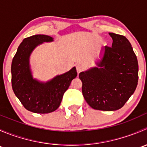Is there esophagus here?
<instances>
[{"mask_svg":"<svg viewBox=\"0 0 147 147\" xmlns=\"http://www.w3.org/2000/svg\"><path fill=\"white\" fill-rule=\"evenodd\" d=\"M76 68H77V71H78V73H80V72H81L83 70L84 67H83V65H77Z\"/></svg>","mask_w":147,"mask_h":147,"instance_id":"1","label":"esophagus"}]
</instances>
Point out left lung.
I'll list each match as a JSON object with an SVG mask.
<instances>
[{
	"mask_svg": "<svg viewBox=\"0 0 147 147\" xmlns=\"http://www.w3.org/2000/svg\"><path fill=\"white\" fill-rule=\"evenodd\" d=\"M112 47L102 48L104 54L97 67L80 73L84 100L97 110L115 111L122 107L133 94L138 83V61L129 41L124 35L109 32Z\"/></svg>",
	"mask_w": 147,
	"mask_h": 147,
	"instance_id": "8db88e82",
	"label": "left lung"
}]
</instances>
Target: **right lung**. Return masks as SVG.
<instances>
[{"label":"right lung","mask_w":147,"mask_h":147,"mask_svg":"<svg viewBox=\"0 0 147 147\" xmlns=\"http://www.w3.org/2000/svg\"><path fill=\"white\" fill-rule=\"evenodd\" d=\"M53 38L45 35H35L25 38L18 48L11 65V82L13 92L28 111L38 114L54 112L61 103L63 94L78 75L75 67L57 75L51 80L42 82L32 78L30 56L34 49Z\"/></svg>","instance_id":"1"}]
</instances>
